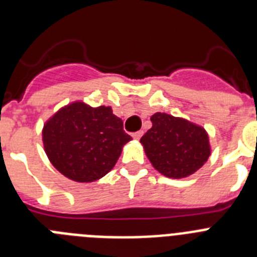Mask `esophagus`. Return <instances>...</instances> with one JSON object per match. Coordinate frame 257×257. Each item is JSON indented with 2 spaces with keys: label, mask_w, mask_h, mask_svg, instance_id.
I'll return each mask as SVG.
<instances>
[{
  "label": "esophagus",
  "mask_w": 257,
  "mask_h": 257,
  "mask_svg": "<svg viewBox=\"0 0 257 257\" xmlns=\"http://www.w3.org/2000/svg\"><path fill=\"white\" fill-rule=\"evenodd\" d=\"M142 136H143V131H136V133L133 134V138L135 140H139Z\"/></svg>",
  "instance_id": "34e87169"
}]
</instances>
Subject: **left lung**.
<instances>
[{"instance_id": "left-lung-1", "label": "left lung", "mask_w": 257, "mask_h": 257, "mask_svg": "<svg viewBox=\"0 0 257 257\" xmlns=\"http://www.w3.org/2000/svg\"><path fill=\"white\" fill-rule=\"evenodd\" d=\"M151 121L152 128L140 143L157 171L167 178H187L208 160L211 149L203 127L166 113H156Z\"/></svg>"}]
</instances>
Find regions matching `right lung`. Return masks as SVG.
Segmentation results:
<instances>
[{"instance_id":"add662e5","label":"right lung","mask_w":257,"mask_h":257,"mask_svg":"<svg viewBox=\"0 0 257 257\" xmlns=\"http://www.w3.org/2000/svg\"><path fill=\"white\" fill-rule=\"evenodd\" d=\"M131 139L110 106L92 108L82 101L61 108L42 131L50 162L78 183H91L105 176Z\"/></svg>"}]
</instances>
